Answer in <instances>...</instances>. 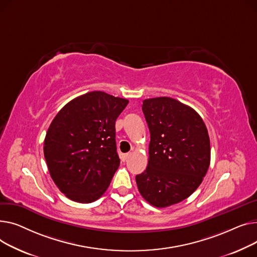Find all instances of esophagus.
<instances>
[{"instance_id": "esophagus-1", "label": "esophagus", "mask_w": 257, "mask_h": 257, "mask_svg": "<svg viewBox=\"0 0 257 257\" xmlns=\"http://www.w3.org/2000/svg\"><path fill=\"white\" fill-rule=\"evenodd\" d=\"M131 156H132L131 153H128V154H123V155L121 156V160H122L123 162H125V161H127V159H128Z\"/></svg>"}]
</instances>
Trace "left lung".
Instances as JSON below:
<instances>
[{
	"mask_svg": "<svg viewBox=\"0 0 257 257\" xmlns=\"http://www.w3.org/2000/svg\"><path fill=\"white\" fill-rule=\"evenodd\" d=\"M142 111L150 132L149 158L136 183L148 203L167 207L202 183L210 162L207 128L197 112L171 97L144 99Z\"/></svg>",
	"mask_w": 257,
	"mask_h": 257,
	"instance_id": "obj_1",
	"label": "left lung"
}]
</instances>
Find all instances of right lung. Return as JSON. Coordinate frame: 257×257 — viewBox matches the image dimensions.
I'll return each mask as SVG.
<instances>
[{
    "label": "right lung",
    "instance_id": "obj_1",
    "mask_svg": "<svg viewBox=\"0 0 257 257\" xmlns=\"http://www.w3.org/2000/svg\"><path fill=\"white\" fill-rule=\"evenodd\" d=\"M127 103L92 91L70 100L53 119L43 154L54 183L69 199L90 203L108 189L120 164L115 121Z\"/></svg>",
    "mask_w": 257,
    "mask_h": 257
}]
</instances>
